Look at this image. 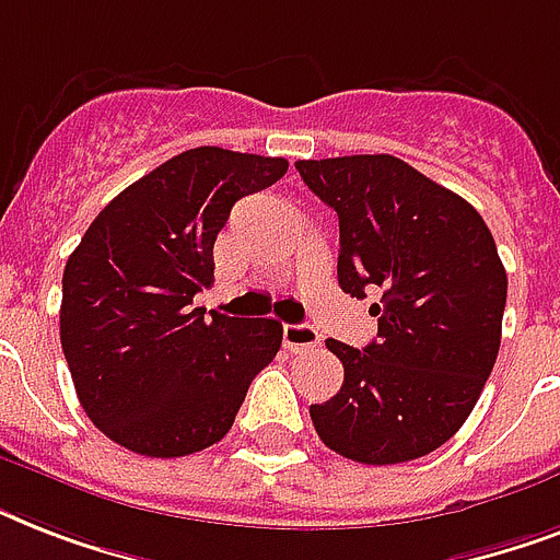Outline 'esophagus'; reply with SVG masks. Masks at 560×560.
<instances>
[{
    "label": "esophagus",
    "mask_w": 560,
    "mask_h": 560,
    "mask_svg": "<svg viewBox=\"0 0 560 560\" xmlns=\"http://www.w3.org/2000/svg\"><path fill=\"white\" fill-rule=\"evenodd\" d=\"M319 331H316L314 325H284V349L288 351H305V349H316L319 346Z\"/></svg>",
    "instance_id": "esophagus-1"
}]
</instances>
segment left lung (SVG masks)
<instances>
[{
    "mask_svg": "<svg viewBox=\"0 0 560 560\" xmlns=\"http://www.w3.org/2000/svg\"><path fill=\"white\" fill-rule=\"evenodd\" d=\"M296 171L340 218V288L381 293L377 340L325 342L346 377L311 404L316 433L363 465L427 456L465 424L500 351L509 279L494 237L468 200L389 153Z\"/></svg>",
    "mask_w": 560,
    "mask_h": 560,
    "instance_id": "8db88e82",
    "label": "left lung"
}]
</instances>
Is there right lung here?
Returning <instances> with one entry per match:
<instances>
[{"label": "right lung", "mask_w": 560, "mask_h": 560, "mask_svg": "<svg viewBox=\"0 0 560 560\" xmlns=\"http://www.w3.org/2000/svg\"><path fill=\"white\" fill-rule=\"evenodd\" d=\"M288 160L194 148L127 186L69 255L60 342L83 412L127 451L153 459L206 451L229 433L246 389L276 351L281 323L202 307L214 241L246 194Z\"/></svg>", "instance_id": "obj_1"}]
</instances>
